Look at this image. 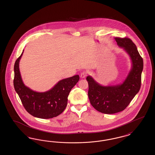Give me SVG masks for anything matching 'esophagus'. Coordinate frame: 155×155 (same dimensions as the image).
<instances>
[{
    "label": "esophagus",
    "instance_id": "obj_1",
    "mask_svg": "<svg viewBox=\"0 0 155 155\" xmlns=\"http://www.w3.org/2000/svg\"><path fill=\"white\" fill-rule=\"evenodd\" d=\"M88 74V71L87 70H84L83 71L81 74V78H85L87 75Z\"/></svg>",
    "mask_w": 155,
    "mask_h": 155
}]
</instances>
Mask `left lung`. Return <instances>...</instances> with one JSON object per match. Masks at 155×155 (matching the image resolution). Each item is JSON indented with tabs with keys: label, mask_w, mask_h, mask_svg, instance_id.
<instances>
[{
	"label": "left lung",
	"mask_w": 155,
	"mask_h": 155,
	"mask_svg": "<svg viewBox=\"0 0 155 155\" xmlns=\"http://www.w3.org/2000/svg\"><path fill=\"white\" fill-rule=\"evenodd\" d=\"M119 47L130 56L132 68L124 81L118 85L102 86L88 76L89 99L96 110L104 114H114L124 110L139 92L143 62L136 45L128 38H115Z\"/></svg>",
	"instance_id": "left-lung-1"
}]
</instances>
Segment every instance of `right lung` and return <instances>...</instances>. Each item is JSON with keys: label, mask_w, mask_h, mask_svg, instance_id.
<instances>
[{"label": "right lung", "mask_w": 155, "mask_h": 155, "mask_svg": "<svg viewBox=\"0 0 155 155\" xmlns=\"http://www.w3.org/2000/svg\"><path fill=\"white\" fill-rule=\"evenodd\" d=\"M22 53L23 52L15 62L13 84L15 91L24 108L30 114L37 118L47 119L59 116L66 109L67 97L71 89L79 81V75H76L60 80L48 91H34L26 87L21 79L19 62Z\"/></svg>", "instance_id": "obj_1"}]
</instances>
